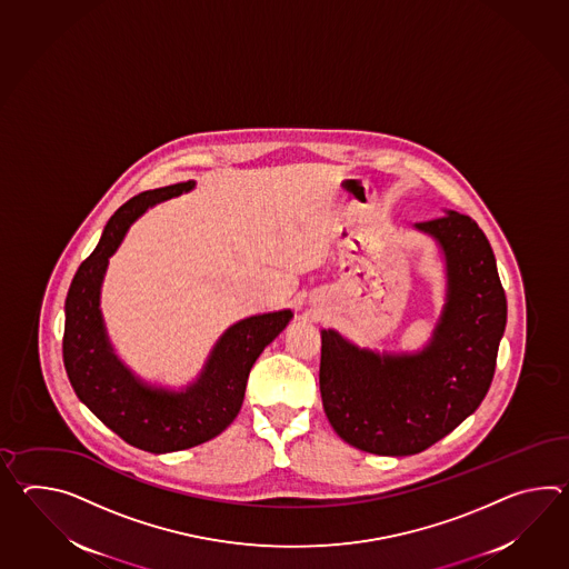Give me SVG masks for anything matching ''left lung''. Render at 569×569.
Segmentation results:
<instances>
[{
  "label": "left lung",
  "instance_id": "1",
  "mask_svg": "<svg viewBox=\"0 0 569 569\" xmlns=\"http://www.w3.org/2000/svg\"><path fill=\"white\" fill-rule=\"evenodd\" d=\"M417 230L439 242L447 296L429 345L376 353L322 330L320 393L342 441L376 455H415L473 415L492 383L506 296L492 247L466 214L447 210Z\"/></svg>",
  "mask_w": 569,
  "mask_h": 569
}]
</instances>
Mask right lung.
<instances>
[{"instance_id":"obj_1","label":"right lung","mask_w":569,"mask_h":569,"mask_svg":"<svg viewBox=\"0 0 569 569\" xmlns=\"http://www.w3.org/2000/svg\"><path fill=\"white\" fill-rule=\"evenodd\" d=\"M193 186L196 181H183L142 191L120 206L93 253L77 269L64 300L63 361L77 398L128 445L149 453L190 449L227 429L239 415L257 357L293 316L279 310L232 325L216 342L200 378L181 392L149 386L118 359L100 310L108 261L139 216Z\"/></svg>"}]
</instances>
